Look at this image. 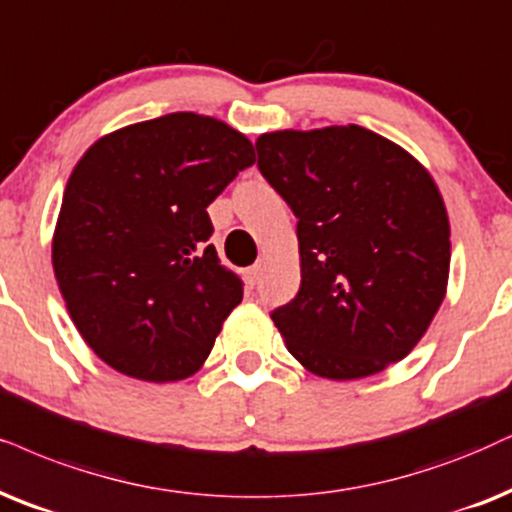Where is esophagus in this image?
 Instances as JSON below:
<instances>
[{"label": "esophagus", "mask_w": 512, "mask_h": 512, "mask_svg": "<svg viewBox=\"0 0 512 512\" xmlns=\"http://www.w3.org/2000/svg\"><path fill=\"white\" fill-rule=\"evenodd\" d=\"M262 271H264V264L262 262L252 264V267L248 269V274H245V278H248L250 286H257V283L262 281Z\"/></svg>", "instance_id": "34e87169"}]
</instances>
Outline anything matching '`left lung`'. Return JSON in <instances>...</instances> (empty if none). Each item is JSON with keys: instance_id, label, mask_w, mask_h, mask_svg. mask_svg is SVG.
<instances>
[{"instance_id": "1", "label": "left lung", "mask_w": 512, "mask_h": 512, "mask_svg": "<svg viewBox=\"0 0 512 512\" xmlns=\"http://www.w3.org/2000/svg\"><path fill=\"white\" fill-rule=\"evenodd\" d=\"M255 146L297 217L300 290L271 312L288 352L331 380L404 359L449 281V217L430 172L359 125L271 132Z\"/></svg>"}]
</instances>
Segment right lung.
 Masks as SVG:
<instances>
[{"instance_id": "obj_1", "label": "right lung", "mask_w": 512, "mask_h": 512, "mask_svg": "<svg viewBox=\"0 0 512 512\" xmlns=\"http://www.w3.org/2000/svg\"><path fill=\"white\" fill-rule=\"evenodd\" d=\"M252 163L222 120L170 113L108 134L75 165L51 262L77 331L115 371L172 383L208 359L243 300L208 243V205Z\"/></svg>"}]
</instances>
